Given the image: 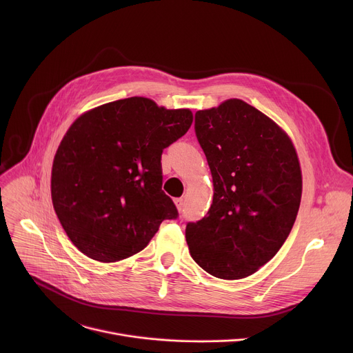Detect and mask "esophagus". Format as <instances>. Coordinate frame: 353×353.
Returning <instances> with one entry per match:
<instances>
[{"mask_svg":"<svg viewBox=\"0 0 353 353\" xmlns=\"http://www.w3.org/2000/svg\"><path fill=\"white\" fill-rule=\"evenodd\" d=\"M174 204H176L177 210L181 212V211H183V207H184V201H183V198H176V199H174Z\"/></svg>","mask_w":353,"mask_h":353,"instance_id":"34e87169","label":"esophagus"}]
</instances>
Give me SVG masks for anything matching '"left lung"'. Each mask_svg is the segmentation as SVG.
<instances>
[{
    "label": "left lung",
    "mask_w": 353,
    "mask_h": 353,
    "mask_svg": "<svg viewBox=\"0 0 353 353\" xmlns=\"http://www.w3.org/2000/svg\"><path fill=\"white\" fill-rule=\"evenodd\" d=\"M214 199L185 226L192 260L221 279H241L265 265L288 239L301 198V172L289 137L240 99L195 113Z\"/></svg>",
    "instance_id": "obj_1"
}]
</instances>
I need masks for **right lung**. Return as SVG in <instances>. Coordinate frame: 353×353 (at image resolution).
Listing matches in <instances>:
<instances>
[{
    "mask_svg": "<svg viewBox=\"0 0 353 353\" xmlns=\"http://www.w3.org/2000/svg\"><path fill=\"white\" fill-rule=\"evenodd\" d=\"M192 123L188 109L168 110L128 97L81 116L67 131L52 170L54 211L85 256L114 263L143 250L179 212L162 190V152Z\"/></svg>",
    "mask_w": 353,
    "mask_h": 353,
    "instance_id": "right-lung-1",
    "label": "right lung"
}]
</instances>
